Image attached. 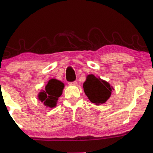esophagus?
I'll return each mask as SVG.
<instances>
[{"instance_id": "34e87169", "label": "esophagus", "mask_w": 153, "mask_h": 153, "mask_svg": "<svg viewBox=\"0 0 153 153\" xmlns=\"http://www.w3.org/2000/svg\"><path fill=\"white\" fill-rule=\"evenodd\" d=\"M76 84H77L76 81H73V82L69 83V85H70V86H75V85H76Z\"/></svg>"}]
</instances>
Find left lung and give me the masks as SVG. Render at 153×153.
<instances>
[{
	"label": "left lung",
	"instance_id": "1",
	"mask_svg": "<svg viewBox=\"0 0 153 153\" xmlns=\"http://www.w3.org/2000/svg\"><path fill=\"white\" fill-rule=\"evenodd\" d=\"M84 91L89 100L98 105L105 103L108 100L113 90L107 81L97 78L94 74H89L84 83Z\"/></svg>",
	"mask_w": 153,
	"mask_h": 153
}]
</instances>
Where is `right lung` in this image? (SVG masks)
<instances>
[{"instance_id": "obj_1", "label": "right lung", "mask_w": 153, "mask_h": 153, "mask_svg": "<svg viewBox=\"0 0 153 153\" xmlns=\"http://www.w3.org/2000/svg\"><path fill=\"white\" fill-rule=\"evenodd\" d=\"M64 86V84L60 81L55 79H51L45 86V90L38 95V98L46 107L51 108H55L58 98L62 94Z\"/></svg>"}]
</instances>
